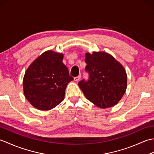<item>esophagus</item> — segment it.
<instances>
[{
	"instance_id": "34e87169",
	"label": "esophagus",
	"mask_w": 154,
	"mask_h": 154,
	"mask_svg": "<svg viewBox=\"0 0 154 154\" xmlns=\"http://www.w3.org/2000/svg\"><path fill=\"white\" fill-rule=\"evenodd\" d=\"M80 79H81V75H79V76L74 77V81H77H77H79Z\"/></svg>"
}]
</instances>
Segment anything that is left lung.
Instances as JSON below:
<instances>
[{
    "instance_id": "left-lung-1",
    "label": "left lung",
    "mask_w": 154,
    "mask_h": 154,
    "mask_svg": "<svg viewBox=\"0 0 154 154\" xmlns=\"http://www.w3.org/2000/svg\"><path fill=\"white\" fill-rule=\"evenodd\" d=\"M85 61L89 79L79 83L85 96L100 109L116 105L127 88V75L122 65L104 51L86 53Z\"/></svg>"
}]
</instances>
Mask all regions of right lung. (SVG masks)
Here are the masks:
<instances>
[{"label": "right lung", "instance_id": "1", "mask_svg": "<svg viewBox=\"0 0 154 154\" xmlns=\"http://www.w3.org/2000/svg\"><path fill=\"white\" fill-rule=\"evenodd\" d=\"M63 54L44 52L30 65L23 78L25 97L40 110L54 109L64 99L67 84L73 80L63 63Z\"/></svg>", "mask_w": 154, "mask_h": 154}]
</instances>
